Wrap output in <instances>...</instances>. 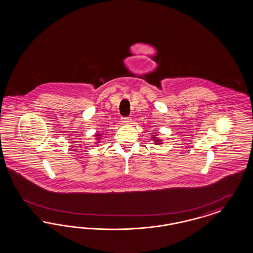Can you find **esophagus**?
Listing matches in <instances>:
<instances>
[{"mask_svg":"<svg viewBox=\"0 0 253 253\" xmlns=\"http://www.w3.org/2000/svg\"><path fill=\"white\" fill-rule=\"evenodd\" d=\"M122 122L123 124L129 125V124H131V118H122Z\"/></svg>","mask_w":253,"mask_h":253,"instance_id":"34e87169","label":"esophagus"}]
</instances>
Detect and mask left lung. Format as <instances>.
<instances>
[{
	"label": "left lung",
	"instance_id": "8db88e82",
	"mask_svg": "<svg viewBox=\"0 0 253 253\" xmlns=\"http://www.w3.org/2000/svg\"><path fill=\"white\" fill-rule=\"evenodd\" d=\"M151 139L154 142L155 145H162V144H164V141L161 139L160 137H158V133H152Z\"/></svg>",
	"mask_w": 253,
	"mask_h": 253
}]
</instances>
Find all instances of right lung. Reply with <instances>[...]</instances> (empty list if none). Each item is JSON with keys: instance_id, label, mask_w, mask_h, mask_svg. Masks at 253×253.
I'll return each instance as SVG.
<instances>
[{"instance_id": "right-lung-1", "label": "right lung", "mask_w": 253, "mask_h": 253, "mask_svg": "<svg viewBox=\"0 0 253 253\" xmlns=\"http://www.w3.org/2000/svg\"><path fill=\"white\" fill-rule=\"evenodd\" d=\"M102 136H103V134H101V133H95V143H100L101 142V140H102Z\"/></svg>"}]
</instances>
